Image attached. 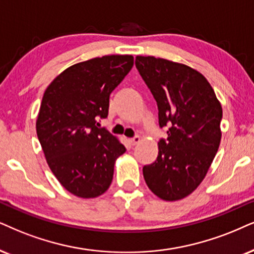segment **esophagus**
<instances>
[{"instance_id": "34e87169", "label": "esophagus", "mask_w": 254, "mask_h": 254, "mask_svg": "<svg viewBox=\"0 0 254 254\" xmlns=\"http://www.w3.org/2000/svg\"><path fill=\"white\" fill-rule=\"evenodd\" d=\"M129 142L131 143V145H136V144L140 142V138H139V136H134L132 138H130Z\"/></svg>"}]
</instances>
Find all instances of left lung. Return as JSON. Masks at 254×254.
<instances>
[{"mask_svg": "<svg viewBox=\"0 0 254 254\" xmlns=\"http://www.w3.org/2000/svg\"><path fill=\"white\" fill-rule=\"evenodd\" d=\"M136 68L157 102L158 157L144 165L151 191L164 200L192 193L203 181L220 144L221 105L212 86L190 66L153 56H137Z\"/></svg>", "mask_w": 254, "mask_h": 254, "instance_id": "1", "label": "left lung"}]
</instances>
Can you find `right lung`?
<instances>
[{"instance_id": "add662e5", "label": "right lung", "mask_w": 254, "mask_h": 254, "mask_svg": "<svg viewBox=\"0 0 254 254\" xmlns=\"http://www.w3.org/2000/svg\"><path fill=\"white\" fill-rule=\"evenodd\" d=\"M133 65L131 55L73 64L44 92L36 122L48 165L70 193L95 198L108 190L115 160L127 151L105 127L109 98Z\"/></svg>"}]
</instances>
